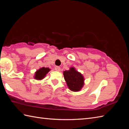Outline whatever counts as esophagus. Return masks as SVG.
Masks as SVG:
<instances>
[{
	"label": "esophagus",
	"mask_w": 129,
	"mask_h": 129,
	"mask_svg": "<svg viewBox=\"0 0 129 129\" xmlns=\"http://www.w3.org/2000/svg\"><path fill=\"white\" fill-rule=\"evenodd\" d=\"M55 70L56 71H58V72H59V71H60V68L59 67H55Z\"/></svg>",
	"instance_id": "34e87169"
}]
</instances>
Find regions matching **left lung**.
Listing matches in <instances>:
<instances>
[{
	"label": "left lung",
	"instance_id": "obj_1",
	"mask_svg": "<svg viewBox=\"0 0 129 129\" xmlns=\"http://www.w3.org/2000/svg\"><path fill=\"white\" fill-rule=\"evenodd\" d=\"M69 89L73 91H80L84 84V78L80 73L72 67L69 70H65L63 73Z\"/></svg>",
	"mask_w": 129,
	"mask_h": 129
}]
</instances>
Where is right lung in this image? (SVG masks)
<instances>
[{
    "label": "right lung",
    "mask_w": 129,
    "mask_h": 129,
    "mask_svg": "<svg viewBox=\"0 0 129 129\" xmlns=\"http://www.w3.org/2000/svg\"><path fill=\"white\" fill-rule=\"evenodd\" d=\"M50 69L49 68L43 67L40 68V69L38 70L35 74L34 78L36 80H42L43 78H45L46 74H47Z\"/></svg>",
    "instance_id": "obj_1"
}]
</instances>
